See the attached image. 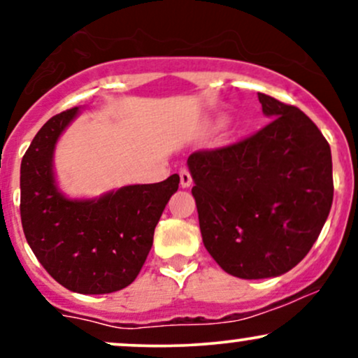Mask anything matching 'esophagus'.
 <instances>
[{
	"mask_svg": "<svg viewBox=\"0 0 358 358\" xmlns=\"http://www.w3.org/2000/svg\"><path fill=\"white\" fill-rule=\"evenodd\" d=\"M192 185V175L188 170H180V187L182 188H188Z\"/></svg>",
	"mask_w": 358,
	"mask_h": 358,
	"instance_id": "esophagus-1",
	"label": "esophagus"
}]
</instances>
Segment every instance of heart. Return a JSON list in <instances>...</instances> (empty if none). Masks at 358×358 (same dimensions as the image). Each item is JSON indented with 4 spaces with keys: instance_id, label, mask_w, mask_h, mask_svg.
I'll list each match as a JSON object with an SVG mask.
<instances>
[{
    "instance_id": "b5f03b06",
    "label": "heart",
    "mask_w": 358,
    "mask_h": 358,
    "mask_svg": "<svg viewBox=\"0 0 358 358\" xmlns=\"http://www.w3.org/2000/svg\"><path fill=\"white\" fill-rule=\"evenodd\" d=\"M224 124H225V117H224V116L219 117V119H217V121H215V126H224Z\"/></svg>"
}]
</instances>
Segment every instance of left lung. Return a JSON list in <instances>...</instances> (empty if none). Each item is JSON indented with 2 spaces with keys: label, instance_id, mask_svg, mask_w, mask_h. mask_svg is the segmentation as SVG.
Segmentation results:
<instances>
[{
  "label": "left lung",
  "instance_id": "obj_1",
  "mask_svg": "<svg viewBox=\"0 0 358 358\" xmlns=\"http://www.w3.org/2000/svg\"><path fill=\"white\" fill-rule=\"evenodd\" d=\"M268 126L237 145L188 156L208 254L241 279L293 269L318 239L334 202L330 145L294 106L257 94Z\"/></svg>",
  "mask_w": 358,
  "mask_h": 358
}]
</instances>
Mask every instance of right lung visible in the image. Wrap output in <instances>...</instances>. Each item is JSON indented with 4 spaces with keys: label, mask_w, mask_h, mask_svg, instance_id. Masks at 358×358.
<instances>
[{
    "label": "right lung",
    "mask_w": 358,
    "mask_h": 358,
    "mask_svg": "<svg viewBox=\"0 0 358 358\" xmlns=\"http://www.w3.org/2000/svg\"><path fill=\"white\" fill-rule=\"evenodd\" d=\"M80 109L48 119L24 153L20 213L28 245L57 282L73 293L108 294L136 279L153 245L156 224L178 190L180 176L126 185L92 199L65 195L57 182L53 156Z\"/></svg>",
    "instance_id": "add662e5"
}]
</instances>
